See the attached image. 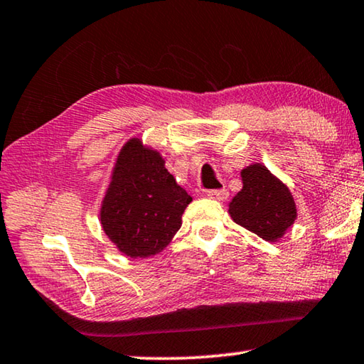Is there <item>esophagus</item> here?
I'll return each instance as SVG.
<instances>
[{
	"instance_id": "34e87169",
	"label": "esophagus",
	"mask_w": 364,
	"mask_h": 364,
	"mask_svg": "<svg viewBox=\"0 0 364 364\" xmlns=\"http://www.w3.org/2000/svg\"><path fill=\"white\" fill-rule=\"evenodd\" d=\"M206 196L208 198H211V200H225L229 196V192L225 188H221V190H218V188H214V190H208L206 192Z\"/></svg>"
}]
</instances>
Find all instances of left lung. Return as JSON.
Masks as SVG:
<instances>
[{"label":"left lung","mask_w":364,"mask_h":364,"mask_svg":"<svg viewBox=\"0 0 364 364\" xmlns=\"http://www.w3.org/2000/svg\"><path fill=\"white\" fill-rule=\"evenodd\" d=\"M243 188L229 205L234 221L266 242H276L294 224L296 208L290 190L263 164L242 171Z\"/></svg>","instance_id":"1"}]
</instances>
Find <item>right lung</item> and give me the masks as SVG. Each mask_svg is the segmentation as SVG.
<instances>
[{
  "label": "right lung",
  "mask_w": 364,
  "mask_h": 364,
  "mask_svg": "<svg viewBox=\"0 0 364 364\" xmlns=\"http://www.w3.org/2000/svg\"><path fill=\"white\" fill-rule=\"evenodd\" d=\"M192 196L164 168L161 154L129 140L119 153L101 205L105 234L130 258L159 253L182 225Z\"/></svg>",
  "instance_id": "obj_1"
}]
</instances>
